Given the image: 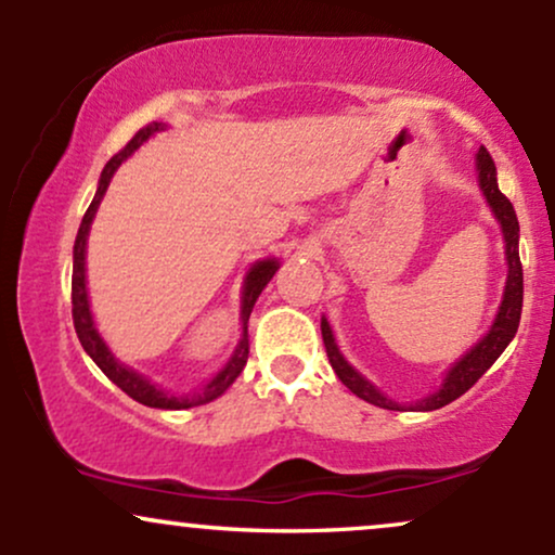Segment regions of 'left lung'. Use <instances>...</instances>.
<instances>
[{
  "label": "left lung",
  "instance_id": "1",
  "mask_svg": "<svg viewBox=\"0 0 555 555\" xmlns=\"http://www.w3.org/2000/svg\"><path fill=\"white\" fill-rule=\"evenodd\" d=\"M477 167V180H480V190L486 195L490 211H493L495 219H499L501 232H503V242H506V266H508V276H506V289H503V299L499 315H495L493 326L480 341L469 349L460 362H454L449 373H446L441 388L430 397L415 401L410 404V410H420V412H430V410H441V406L451 404L454 399H460L464 391H469L480 375L493 365L495 360L501 358L503 349L508 347V341L514 339L519 328V318H521V295H525V284H521V260H519V221L517 214H514L512 201L499 190V180H495V164L490 158L488 149L477 151L475 158ZM321 334H323V344H326V354L334 373L339 375V380L349 388L352 393H358L360 399L371 401L375 406H384V410H406V406L397 404L380 393L371 380L362 378V375L344 360V354L339 352L334 339V331H331L326 318H321Z\"/></svg>",
  "mask_w": 555,
  "mask_h": 555
}]
</instances>
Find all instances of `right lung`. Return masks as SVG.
Segmentation results:
<instances>
[{"label":"right lung","instance_id":"add662e5","mask_svg":"<svg viewBox=\"0 0 555 555\" xmlns=\"http://www.w3.org/2000/svg\"><path fill=\"white\" fill-rule=\"evenodd\" d=\"M158 130H164L162 122H154V125L143 127V130H138L135 138H132L130 143H127L125 149L119 151V154H114L109 162H106L104 171H101L99 190H95L91 206H88V211L80 221L78 237H75V250H73V321H75V334H78L82 349L91 354V360L101 367V371L106 373V378H109L112 384H117L119 388H122L127 397H132L145 406H156V410H188V406L206 404V401H214L216 397H221V393H224L227 388L234 384V378H237V375L242 373V367H245V362H247V354H250V344H247V321H250L253 305H256V299H258L260 292H263V286L269 284L273 279V273L279 271V260L276 258L258 260V263H253V269L247 271L245 286H242V310H240L242 339L237 344V349H234L232 358H229L227 365L221 367V371L216 373L214 378L201 388V391L184 393V397H171V393L162 391V388H158L156 384H151L145 375L135 373L132 367L122 365V362L114 358V354L109 352V347H106V341L101 339L99 331H95V323H93V315H91V305H88L86 242H88V232H91L93 216H95V211H99V203H101V197H104L106 188H109L114 171H117L119 164H122L125 158H130L132 154H135L140 145H143L145 140H149Z\"/></svg>","mask_w":555,"mask_h":555}]
</instances>
